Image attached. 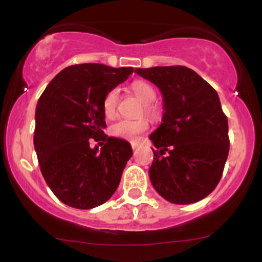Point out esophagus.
<instances>
[{"label": "esophagus", "mask_w": 262, "mask_h": 262, "mask_svg": "<svg viewBox=\"0 0 262 262\" xmlns=\"http://www.w3.org/2000/svg\"><path fill=\"white\" fill-rule=\"evenodd\" d=\"M132 148H133V150H135L138 148V143H132Z\"/></svg>", "instance_id": "obj_1"}]
</instances>
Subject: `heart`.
<instances>
[{"label":"heart","instance_id":"b5f03b06","mask_svg":"<svg viewBox=\"0 0 262 262\" xmlns=\"http://www.w3.org/2000/svg\"><path fill=\"white\" fill-rule=\"evenodd\" d=\"M130 87L132 91L134 92V95L144 103V111H145V113L151 117V118H156L159 112L158 108L152 104V102H154L156 98V91L154 87L150 85L149 82L143 80L134 81ZM118 100V89L110 90V91L106 93V96H104L103 112L108 118H113V117L116 116ZM148 128L149 123L145 118L135 119V121H132V119H123V121L117 122L116 124H113L112 127H111V134H112L113 137L122 138V139L135 141L138 139V137H139L141 133H144Z\"/></svg>","mask_w":262,"mask_h":262}]
</instances>
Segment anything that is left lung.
I'll use <instances>...</instances> for the list:
<instances>
[{"label":"left lung","mask_w":262,"mask_h":262,"mask_svg":"<svg viewBox=\"0 0 262 262\" xmlns=\"http://www.w3.org/2000/svg\"><path fill=\"white\" fill-rule=\"evenodd\" d=\"M135 73L158 86L164 97L162 123L149 137L156 148L150 181L171 203L203 200L221 181L229 152L228 118L217 91L186 66Z\"/></svg>","instance_id":"left-lung-1"}]
</instances>
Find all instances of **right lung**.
<instances>
[{
	"label": "right lung",
	"mask_w": 262,
	"mask_h": 262,
	"mask_svg": "<svg viewBox=\"0 0 262 262\" xmlns=\"http://www.w3.org/2000/svg\"><path fill=\"white\" fill-rule=\"evenodd\" d=\"M133 71L103 64L71 65L41 93L34 148L45 182L62 203L91 209L107 202L118 187L133 150L128 141L104 134L103 98ZM91 139L105 141L101 150L91 149Z\"/></svg>",
	"instance_id": "right-lung-1"
}]
</instances>
